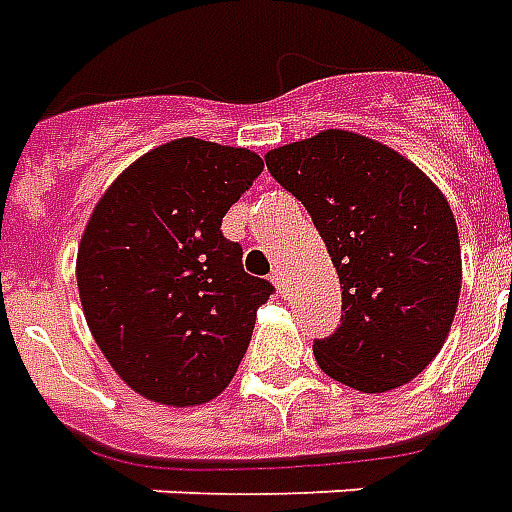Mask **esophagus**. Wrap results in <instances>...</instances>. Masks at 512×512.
<instances>
[{
	"instance_id": "obj_1",
	"label": "esophagus",
	"mask_w": 512,
	"mask_h": 512,
	"mask_svg": "<svg viewBox=\"0 0 512 512\" xmlns=\"http://www.w3.org/2000/svg\"><path fill=\"white\" fill-rule=\"evenodd\" d=\"M271 282L276 285V290H279V295H287V282H285V274L279 271V268H274L271 271Z\"/></svg>"
}]
</instances>
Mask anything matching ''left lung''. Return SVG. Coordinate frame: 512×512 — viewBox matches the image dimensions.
Returning a JSON list of instances; mask_svg holds the SVG:
<instances>
[{
    "mask_svg": "<svg viewBox=\"0 0 512 512\" xmlns=\"http://www.w3.org/2000/svg\"><path fill=\"white\" fill-rule=\"evenodd\" d=\"M266 165L304 203L342 285L339 328L314 339L328 377L385 393L437 355L461 293V246L448 200L377 140L325 130L268 151Z\"/></svg>",
    "mask_w": 512,
    "mask_h": 512,
    "instance_id": "obj_1",
    "label": "left lung"
}]
</instances>
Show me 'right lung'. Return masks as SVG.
Masks as SVG:
<instances>
[{
  "instance_id": "1",
  "label": "right lung",
  "mask_w": 512,
  "mask_h": 512,
  "mask_svg": "<svg viewBox=\"0 0 512 512\" xmlns=\"http://www.w3.org/2000/svg\"><path fill=\"white\" fill-rule=\"evenodd\" d=\"M260 173L249 149L179 138L132 162L94 208L75 268L83 314L140 396L192 407L233 380L274 285L246 274L222 217Z\"/></svg>"
}]
</instances>
